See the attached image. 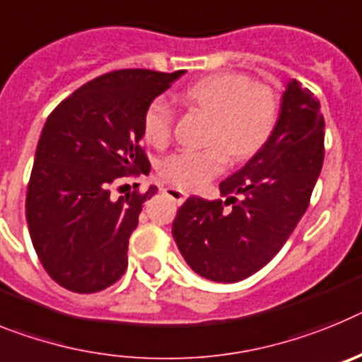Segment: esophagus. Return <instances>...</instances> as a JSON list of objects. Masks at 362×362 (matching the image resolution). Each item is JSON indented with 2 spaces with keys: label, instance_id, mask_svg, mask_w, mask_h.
<instances>
[{
  "label": "esophagus",
  "instance_id": "obj_1",
  "mask_svg": "<svg viewBox=\"0 0 362 362\" xmlns=\"http://www.w3.org/2000/svg\"><path fill=\"white\" fill-rule=\"evenodd\" d=\"M165 194H168L171 200H175L177 204H182L185 199H187V193L178 189V187H165Z\"/></svg>",
  "mask_w": 362,
  "mask_h": 362
}]
</instances>
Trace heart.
<instances>
[{"mask_svg": "<svg viewBox=\"0 0 362 362\" xmlns=\"http://www.w3.org/2000/svg\"><path fill=\"white\" fill-rule=\"evenodd\" d=\"M185 103L211 116L200 151H178L160 162V177L182 189H194L224 171L228 156L244 162L255 156L275 133L281 100L272 87L257 83L242 72H218L191 83L182 94ZM175 111L163 98H155L142 116V136L155 147L171 142Z\"/></svg>", "mask_w": 362, "mask_h": 362, "instance_id": "obj_1", "label": "heart"}]
</instances>
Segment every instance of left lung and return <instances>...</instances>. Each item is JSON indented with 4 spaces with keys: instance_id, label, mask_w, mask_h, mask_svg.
Returning a JSON list of instances; mask_svg holds the SVG:
<instances>
[{
    "instance_id": "8db88e82",
    "label": "left lung",
    "mask_w": 362,
    "mask_h": 362,
    "mask_svg": "<svg viewBox=\"0 0 362 362\" xmlns=\"http://www.w3.org/2000/svg\"><path fill=\"white\" fill-rule=\"evenodd\" d=\"M325 160V116L317 96L297 80L286 86L269 142L220 182L222 200L189 197L173 220V237L194 273L238 282L282 250L306 213ZM231 205L226 212L223 207Z\"/></svg>"
}]
</instances>
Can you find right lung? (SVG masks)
I'll use <instances>...</instances> for the list:
<instances>
[{
	"label": "right lung",
	"mask_w": 362,
	"mask_h": 362,
	"mask_svg": "<svg viewBox=\"0 0 362 362\" xmlns=\"http://www.w3.org/2000/svg\"><path fill=\"white\" fill-rule=\"evenodd\" d=\"M184 71L120 69L87 81L43 125L27 185L25 215L45 272L74 293H96L127 269L129 237L142 204L156 193L125 180L149 175L142 116ZM138 185V184H134Z\"/></svg>",
	"instance_id": "1"
}]
</instances>
